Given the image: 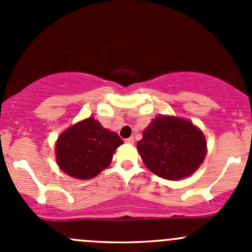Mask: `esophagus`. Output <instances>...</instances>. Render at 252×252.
<instances>
[{"label": "esophagus", "mask_w": 252, "mask_h": 252, "mask_svg": "<svg viewBox=\"0 0 252 252\" xmlns=\"http://www.w3.org/2000/svg\"><path fill=\"white\" fill-rule=\"evenodd\" d=\"M126 144H134V138H133V136H130V138L126 139Z\"/></svg>", "instance_id": "esophagus-1"}]
</instances>
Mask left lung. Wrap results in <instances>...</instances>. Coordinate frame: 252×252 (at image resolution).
<instances>
[{"instance_id":"1","label":"left lung","mask_w":252,"mask_h":252,"mask_svg":"<svg viewBox=\"0 0 252 252\" xmlns=\"http://www.w3.org/2000/svg\"><path fill=\"white\" fill-rule=\"evenodd\" d=\"M206 139L197 126L187 119L157 116L142 131L138 151L145 166L168 180L189 177L204 162Z\"/></svg>"}]
</instances>
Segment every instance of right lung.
I'll return each mask as SVG.
<instances>
[{
  "mask_svg": "<svg viewBox=\"0 0 252 252\" xmlns=\"http://www.w3.org/2000/svg\"><path fill=\"white\" fill-rule=\"evenodd\" d=\"M123 140L89 117L63 131L56 142V159L64 173L77 179H90L110 166Z\"/></svg>",
  "mask_w": 252,
  "mask_h": 252,
  "instance_id": "obj_1",
  "label": "right lung"
}]
</instances>
